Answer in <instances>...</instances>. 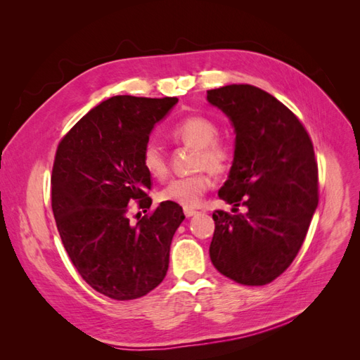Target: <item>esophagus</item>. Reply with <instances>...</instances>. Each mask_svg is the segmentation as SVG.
Listing matches in <instances>:
<instances>
[{
    "instance_id": "1",
    "label": "esophagus",
    "mask_w": 360,
    "mask_h": 360,
    "mask_svg": "<svg viewBox=\"0 0 360 360\" xmlns=\"http://www.w3.org/2000/svg\"><path fill=\"white\" fill-rule=\"evenodd\" d=\"M184 214H186V217H191V216L198 214V212L197 210H192V209H184Z\"/></svg>"
}]
</instances>
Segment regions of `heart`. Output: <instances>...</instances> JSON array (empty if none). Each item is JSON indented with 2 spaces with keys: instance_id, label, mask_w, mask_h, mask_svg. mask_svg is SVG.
Segmentation results:
<instances>
[{
  "instance_id": "b5f03b06",
  "label": "heart",
  "mask_w": 360,
  "mask_h": 360,
  "mask_svg": "<svg viewBox=\"0 0 360 360\" xmlns=\"http://www.w3.org/2000/svg\"><path fill=\"white\" fill-rule=\"evenodd\" d=\"M171 136L179 143L197 148L193 168L200 169L191 176L172 179L159 193L162 201L172 202L192 209L198 207L204 193L210 189V176L204 172L207 169L213 176H222L233 165V148L222 143L219 138V127L213 120L204 115H191L183 118L171 129ZM141 163L144 169L156 180H163L169 172L168 159L162 147L148 141L141 151Z\"/></svg>"
}]
</instances>
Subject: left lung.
<instances>
[{
  "instance_id": "obj_1",
  "label": "left lung",
  "mask_w": 360,
  "mask_h": 360,
  "mask_svg": "<svg viewBox=\"0 0 360 360\" xmlns=\"http://www.w3.org/2000/svg\"><path fill=\"white\" fill-rule=\"evenodd\" d=\"M230 117L236 151L219 198L246 213L214 210L213 266L242 285H266L297 257L319 205V167L308 130L276 97L249 84L207 91Z\"/></svg>"
}]
</instances>
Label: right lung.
I'll return each mask as SVG.
<instances>
[{
  "label": "right lung",
  "instance_id": "obj_1",
  "mask_svg": "<svg viewBox=\"0 0 360 360\" xmlns=\"http://www.w3.org/2000/svg\"><path fill=\"white\" fill-rule=\"evenodd\" d=\"M177 97L114 96L85 114L64 135L53 159L52 212L75 269L97 292L132 300L167 275L181 207L163 201L151 209V176L141 151L153 126ZM135 202L148 214L135 225Z\"/></svg>",
  "mask_w": 360,
  "mask_h": 360
}]
</instances>
